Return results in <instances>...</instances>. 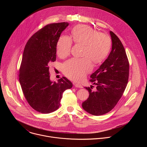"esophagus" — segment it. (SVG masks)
<instances>
[{
	"instance_id": "1",
	"label": "esophagus",
	"mask_w": 147,
	"mask_h": 147,
	"mask_svg": "<svg viewBox=\"0 0 147 147\" xmlns=\"http://www.w3.org/2000/svg\"><path fill=\"white\" fill-rule=\"evenodd\" d=\"M74 86L76 87H78V88H82V86L81 84H78V83H74Z\"/></svg>"
}]
</instances>
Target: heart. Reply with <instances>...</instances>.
I'll return each mask as SVG.
<instances>
[{"label":"heart","mask_w":147,"mask_h":147,"mask_svg":"<svg viewBox=\"0 0 147 147\" xmlns=\"http://www.w3.org/2000/svg\"><path fill=\"white\" fill-rule=\"evenodd\" d=\"M71 38L62 35L56 45V52L60 57L68 56L71 52L72 40L84 45L83 58H72L65 61L62 66L63 73L69 78L79 81L92 69V60L99 63L107 57L111 50L112 42L109 35L98 32L86 25H77L71 31Z\"/></svg>","instance_id":"obj_1"}]
</instances>
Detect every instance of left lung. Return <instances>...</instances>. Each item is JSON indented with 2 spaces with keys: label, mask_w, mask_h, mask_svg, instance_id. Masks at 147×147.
Listing matches in <instances>:
<instances>
[{
  "label": "left lung",
  "mask_w": 147,
  "mask_h": 147,
  "mask_svg": "<svg viewBox=\"0 0 147 147\" xmlns=\"http://www.w3.org/2000/svg\"><path fill=\"white\" fill-rule=\"evenodd\" d=\"M112 51L99 68L92 73L90 81L96 85L86 87L88 98L82 103L88 113L100 116L112 110L122 96L126 88L129 76V62L121 42L117 35L110 31Z\"/></svg>",
  "instance_id": "1"
}]
</instances>
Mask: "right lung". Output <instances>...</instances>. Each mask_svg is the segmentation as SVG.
<instances>
[{"instance_id":"add662e5","label":"right lung","mask_w":147,"mask_h":147,"mask_svg":"<svg viewBox=\"0 0 147 147\" xmlns=\"http://www.w3.org/2000/svg\"><path fill=\"white\" fill-rule=\"evenodd\" d=\"M68 23H52L35 33L25 47L20 67L19 81L24 95L36 111L49 113L57 110L63 93L73 87L65 77L50 80L49 65L56 59V45Z\"/></svg>"}]
</instances>
